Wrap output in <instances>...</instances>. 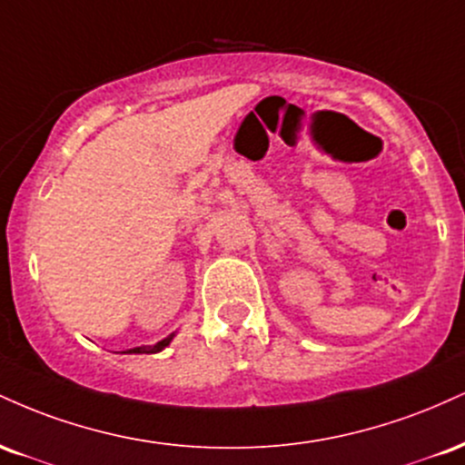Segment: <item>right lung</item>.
Returning a JSON list of instances; mask_svg holds the SVG:
<instances>
[{
    "instance_id": "1",
    "label": "right lung",
    "mask_w": 465,
    "mask_h": 465,
    "mask_svg": "<svg viewBox=\"0 0 465 465\" xmlns=\"http://www.w3.org/2000/svg\"><path fill=\"white\" fill-rule=\"evenodd\" d=\"M173 339H174V332L165 336V339L159 341V343H154V345H142V348H133V350H129V351H124V354H157V351H162L163 348H168L170 341H173Z\"/></svg>"
}]
</instances>
